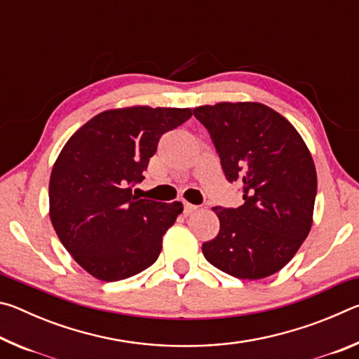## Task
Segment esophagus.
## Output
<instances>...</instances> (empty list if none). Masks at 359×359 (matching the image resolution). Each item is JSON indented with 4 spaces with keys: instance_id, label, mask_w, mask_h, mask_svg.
Here are the masks:
<instances>
[{
    "instance_id": "obj_1",
    "label": "esophagus",
    "mask_w": 359,
    "mask_h": 359,
    "mask_svg": "<svg viewBox=\"0 0 359 359\" xmlns=\"http://www.w3.org/2000/svg\"><path fill=\"white\" fill-rule=\"evenodd\" d=\"M196 209H198V205L184 201V212H185V214H191V212H194Z\"/></svg>"
}]
</instances>
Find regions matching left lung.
Wrapping results in <instances>:
<instances>
[{
    "label": "left lung",
    "mask_w": 359,
    "mask_h": 359,
    "mask_svg": "<svg viewBox=\"0 0 359 359\" xmlns=\"http://www.w3.org/2000/svg\"><path fill=\"white\" fill-rule=\"evenodd\" d=\"M193 114L244 199L236 209H214L220 231L203 244L205 259L244 280L276 274L312 226L317 171L311 151L287 118L259 102H218Z\"/></svg>",
    "instance_id": "obj_1"
}]
</instances>
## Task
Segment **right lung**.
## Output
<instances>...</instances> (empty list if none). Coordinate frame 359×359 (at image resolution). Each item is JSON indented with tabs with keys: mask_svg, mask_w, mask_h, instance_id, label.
Wrapping results in <instances>:
<instances>
[{
	"mask_svg": "<svg viewBox=\"0 0 359 359\" xmlns=\"http://www.w3.org/2000/svg\"><path fill=\"white\" fill-rule=\"evenodd\" d=\"M190 117L191 109L175 107L101 112L58 155L48 184L50 220L66 250L98 280H123L156 261L184 205L139 199L133 187L144 180L160 137Z\"/></svg>",
	"mask_w": 359,
	"mask_h": 359,
	"instance_id": "obj_1",
	"label": "right lung"
}]
</instances>
